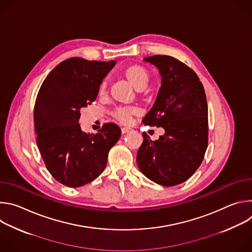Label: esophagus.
Returning <instances> with one entry per match:
<instances>
[{
	"mask_svg": "<svg viewBox=\"0 0 252 252\" xmlns=\"http://www.w3.org/2000/svg\"><path fill=\"white\" fill-rule=\"evenodd\" d=\"M132 129L130 128V127H123L122 128V132L123 133H128V132H130Z\"/></svg>",
	"mask_w": 252,
	"mask_h": 252,
	"instance_id": "34e87169",
	"label": "esophagus"
}]
</instances>
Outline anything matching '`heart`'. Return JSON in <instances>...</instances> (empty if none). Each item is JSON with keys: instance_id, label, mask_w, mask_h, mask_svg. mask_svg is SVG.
I'll return each mask as SVG.
<instances>
[{"instance_id": "b5f03b06", "label": "heart", "mask_w": 252, "mask_h": 252, "mask_svg": "<svg viewBox=\"0 0 252 252\" xmlns=\"http://www.w3.org/2000/svg\"><path fill=\"white\" fill-rule=\"evenodd\" d=\"M125 77L127 81L137 90L145 89L150 81V74L149 71L139 64H131L128 65L125 71ZM106 93V82L102 81L98 88V94L103 95ZM138 112L132 107H118L113 112L114 119L121 123L122 125H129L134 117H136Z\"/></svg>"}]
</instances>
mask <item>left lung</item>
Masks as SVG:
<instances>
[{
  "instance_id": "left-lung-1",
  "label": "left lung",
  "mask_w": 252,
  "mask_h": 252,
  "mask_svg": "<svg viewBox=\"0 0 252 252\" xmlns=\"http://www.w3.org/2000/svg\"><path fill=\"white\" fill-rule=\"evenodd\" d=\"M145 61L158 68L161 87L142 123L163 127L165 132L155 141L142 133L136 163L151 181L173 187L188 181L204 158L208 142L206 95L197 75L181 61L161 55Z\"/></svg>"
}]
</instances>
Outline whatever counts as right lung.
I'll return each mask as SVG.
<instances>
[{
    "label": "right lung",
    "mask_w": 252,
    "mask_h": 252,
    "mask_svg": "<svg viewBox=\"0 0 252 252\" xmlns=\"http://www.w3.org/2000/svg\"><path fill=\"white\" fill-rule=\"evenodd\" d=\"M115 64L116 61L67 59L48 75L35 98L40 154L53 177L65 187L80 188L95 179L121 137V128L113 123L95 134L84 132L79 124L81 109L96 98L100 83Z\"/></svg>",
    "instance_id": "right-lung-1"
}]
</instances>
